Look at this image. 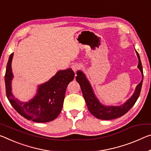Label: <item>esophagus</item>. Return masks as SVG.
Returning <instances> with one entry per match:
<instances>
[{
    "label": "esophagus",
    "instance_id": "1",
    "mask_svg": "<svg viewBox=\"0 0 151 151\" xmlns=\"http://www.w3.org/2000/svg\"><path fill=\"white\" fill-rule=\"evenodd\" d=\"M72 69H73V70H74V72H75V73H76V71L77 70H79V69H81V64H73V65H72Z\"/></svg>",
    "mask_w": 151,
    "mask_h": 151
}]
</instances>
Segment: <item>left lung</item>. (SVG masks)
Segmentation results:
<instances>
[{
    "instance_id": "8db88e82",
    "label": "left lung",
    "mask_w": 151,
    "mask_h": 151,
    "mask_svg": "<svg viewBox=\"0 0 151 151\" xmlns=\"http://www.w3.org/2000/svg\"><path fill=\"white\" fill-rule=\"evenodd\" d=\"M135 51L138 58V68L142 73V79L141 80L139 84L136 87L134 92L131 97L129 98L127 101L120 106H105V105L102 104L95 95L92 86L87 79L85 73L81 70H78L76 72V75L77 76H76V80L80 85L83 95L84 97L88 110H89L91 114L95 118L100 119H104V120H109V119L119 118V117L122 116L127 113L135 104L136 101H137L140 95L141 88H142L143 70L139 54L136 50Z\"/></svg>"
}]
</instances>
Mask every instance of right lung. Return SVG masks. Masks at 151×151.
I'll list each match as a JSON object with an SVG mask.
<instances>
[{
	"label": "right lung",
	"mask_w": 151,
	"mask_h": 151,
	"mask_svg": "<svg viewBox=\"0 0 151 151\" xmlns=\"http://www.w3.org/2000/svg\"><path fill=\"white\" fill-rule=\"evenodd\" d=\"M13 57L12 53L9 56L4 76L6 97L11 106L28 120L39 123L54 120L63 108L66 87L75 77L74 71L71 68L58 70L49 81L37 86L36 94L32 99L23 102L15 98L12 93Z\"/></svg>",
	"instance_id": "right-lung-1"
}]
</instances>
